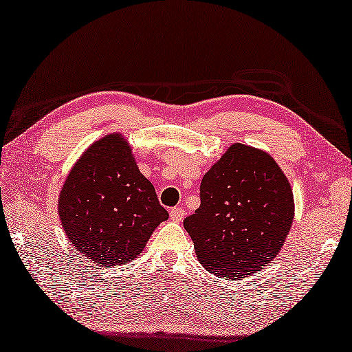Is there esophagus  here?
<instances>
[{"mask_svg":"<svg viewBox=\"0 0 352 352\" xmlns=\"http://www.w3.org/2000/svg\"><path fill=\"white\" fill-rule=\"evenodd\" d=\"M170 219L174 221V222H182L183 221V218H184V208H182V207H174L170 210Z\"/></svg>","mask_w":352,"mask_h":352,"instance_id":"34e87169","label":"esophagus"}]
</instances>
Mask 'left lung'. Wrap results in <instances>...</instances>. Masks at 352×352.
<instances>
[{"label":"left lung","mask_w":352,"mask_h":352,"mask_svg":"<svg viewBox=\"0 0 352 352\" xmlns=\"http://www.w3.org/2000/svg\"><path fill=\"white\" fill-rule=\"evenodd\" d=\"M201 206L184 219L197 257L208 272L243 278L280 252L294 222V193L267 153L231 145L208 169Z\"/></svg>","instance_id":"8db88e82"}]
</instances>
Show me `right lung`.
Segmentation results:
<instances>
[{
	"instance_id": "right-lung-1",
	"label": "right lung",
	"mask_w": 352,
	"mask_h": 352,
	"mask_svg": "<svg viewBox=\"0 0 352 352\" xmlns=\"http://www.w3.org/2000/svg\"><path fill=\"white\" fill-rule=\"evenodd\" d=\"M62 227L76 251L100 266L129 263L169 213L140 174L121 134L89 146L58 197Z\"/></svg>"
}]
</instances>
